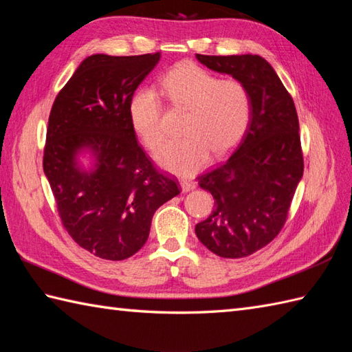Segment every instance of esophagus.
Segmentation results:
<instances>
[{"mask_svg": "<svg viewBox=\"0 0 352 352\" xmlns=\"http://www.w3.org/2000/svg\"><path fill=\"white\" fill-rule=\"evenodd\" d=\"M180 184H182V190H183V192H189V190H193V189L197 188L195 183H193V182H188V180H183Z\"/></svg>", "mask_w": 352, "mask_h": 352, "instance_id": "esophagus-1", "label": "esophagus"}]
</instances>
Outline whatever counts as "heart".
Returning <instances> with one entry per match:
<instances>
[{
    "label": "heart",
    "mask_w": 352,
    "mask_h": 352,
    "mask_svg": "<svg viewBox=\"0 0 352 352\" xmlns=\"http://www.w3.org/2000/svg\"><path fill=\"white\" fill-rule=\"evenodd\" d=\"M162 87L172 106L188 109L182 126L186 136L170 140L157 154L163 168L190 177L206 166L210 153L226 155L242 140L252 101L241 80L219 78L198 65L183 63L163 77ZM130 119L151 151L163 145V102L154 89L144 87L133 95Z\"/></svg>",
    "instance_id": "b5f03b06"
}]
</instances>
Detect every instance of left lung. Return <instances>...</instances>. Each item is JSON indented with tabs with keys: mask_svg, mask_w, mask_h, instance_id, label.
I'll return each mask as SVG.
<instances>
[{
	"mask_svg": "<svg viewBox=\"0 0 352 352\" xmlns=\"http://www.w3.org/2000/svg\"><path fill=\"white\" fill-rule=\"evenodd\" d=\"M198 60L248 87L251 121L241 144L219 166L198 177L214 210L197 223L199 242L223 258H241L278 236L304 172L294 100L263 57L203 56Z\"/></svg>",
	"mask_w": 352,
	"mask_h": 352,
	"instance_id": "obj_1",
	"label": "left lung"
}]
</instances>
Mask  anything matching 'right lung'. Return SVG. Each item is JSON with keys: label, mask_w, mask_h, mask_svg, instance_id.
<instances>
[{"label": "right lung", "mask_w": 352, "mask_h": 352, "mask_svg": "<svg viewBox=\"0 0 352 352\" xmlns=\"http://www.w3.org/2000/svg\"><path fill=\"white\" fill-rule=\"evenodd\" d=\"M160 60L94 54L57 94L43 148L47 175L65 230L81 248L125 260L145 245L157 208L180 193L178 180L154 166L138 144L130 101ZM91 148L96 168L80 170L76 154Z\"/></svg>", "instance_id": "obj_1"}]
</instances>
